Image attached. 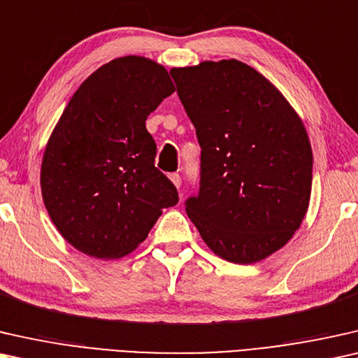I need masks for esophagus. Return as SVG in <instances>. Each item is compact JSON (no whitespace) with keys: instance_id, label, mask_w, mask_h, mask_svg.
<instances>
[{"instance_id":"34e87169","label":"esophagus","mask_w":358,"mask_h":358,"mask_svg":"<svg viewBox=\"0 0 358 358\" xmlns=\"http://www.w3.org/2000/svg\"><path fill=\"white\" fill-rule=\"evenodd\" d=\"M170 180H172V183H173L175 186H177V188H180V186H181V177H180L178 173H172V175H170Z\"/></svg>"}]
</instances>
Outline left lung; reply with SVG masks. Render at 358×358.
<instances>
[{
	"instance_id": "obj_1",
	"label": "left lung",
	"mask_w": 358,
	"mask_h": 358,
	"mask_svg": "<svg viewBox=\"0 0 358 358\" xmlns=\"http://www.w3.org/2000/svg\"><path fill=\"white\" fill-rule=\"evenodd\" d=\"M201 145L198 194L186 214L220 258L251 264L300 227L313 154L303 123L278 89L238 59L173 68Z\"/></svg>"
}]
</instances>
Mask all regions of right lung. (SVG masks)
Wrapping results in <instances>:
<instances>
[{"label":"right lung","mask_w":358,"mask_h":358,"mask_svg":"<svg viewBox=\"0 0 358 358\" xmlns=\"http://www.w3.org/2000/svg\"><path fill=\"white\" fill-rule=\"evenodd\" d=\"M175 92L167 69L143 57L103 64L64 108L42 160L45 208L63 238L99 259L138 246L178 191L155 167L145 120Z\"/></svg>","instance_id":"right-lung-1"}]
</instances>
